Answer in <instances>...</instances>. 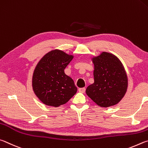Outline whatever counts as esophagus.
Masks as SVG:
<instances>
[{"label": "esophagus", "instance_id": "34e87169", "mask_svg": "<svg viewBox=\"0 0 148 148\" xmlns=\"http://www.w3.org/2000/svg\"><path fill=\"white\" fill-rule=\"evenodd\" d=\"M85 90H86L85 88H79V92L81 93H84Z\"/></svg>", "mask_w": 148, "mask_h": 148}]
</instances>
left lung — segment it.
Listing matches in <instances>:
<instances>
[{"label": "left lung", "instance_id": "8db88e82", "mask_svg": "<svg viewBox=\"0 0 148 148\" xmlns=\"http://www.w3.org/2000/svg\"><path fill=\"white\" fill-rule=\"evenodd\" d=\"M94 82L86 90L88 96L101 107H109L125 95L128 79L121 62L113 54L102 52L92 58Z\"/></svg>", "mask_w": 148, "mask_h": 148}]
</instances>
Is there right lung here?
Segmentation results:
<instances>
[{
	"label": "right lung",
	"mask_w": 148,
	"mask_h": 148,
	"mask_svg": "<svg viewBox=\"0 0 148 148\" xmlns=\"http://www.w3.org/2000/svg\"><path fill=\"white\" fill-rule=\"evenodd\" d=\"M73 58V55L54 49L45 54L36 65L32 89L43 104L58 107L66 104L77 93L73 80L64 73Z\"/></svg>",
	"instance_id": "right-lung-1"
}]
</instances>
